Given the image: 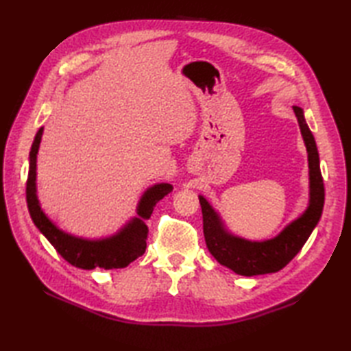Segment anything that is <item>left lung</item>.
<instances>
[{"label": "left lung", "mask_w": 351, "mask_h": 351, "mask_svg": "<svg viewBox=\"0 0 351 351\" xmlns=\"http://www.w3.org/2000/svg\"><path fill=\"white\" fill-rule=\"evenodd\" d=\"M306 146L309 166V202L299 217L289 221L280 232L263 241H252L230 232L220 214L204 196H199L204 215L206 247L221 265L241 276H258L282 270L308 241L318 225L324 206V184L319 171L315 138L304 121L303 110L293 107Z\"/></svg>", "instance_id": "8db88e82"}]
</instances>
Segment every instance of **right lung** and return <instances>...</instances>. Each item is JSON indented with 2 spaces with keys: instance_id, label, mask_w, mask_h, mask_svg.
I'll return each mask as SVG.
<instances>
[{
  "instance_id": "add662e5",
  "label": "right lung",
  "mask_w": 351,
  "mask_h": 351,
  "mask_svg": "<svg viewBox=\"0 0 351 351\" xmlns=\"http://www.w3.org/2000/svg\"><path fill=\"white\" fill-rule=\"evenodd\" d=\"M42 134L43 126L37 131L32 151H29V170L27 180V205L36 228L73 267L83 268V270H93V268L110 270V268H123L130 265L146 250L149 232L146 220L151 219L154 206L164 196H167L173 187L167 182H158L147 187L137 204V215L131 217L114 234L102 238H83L72 235L60 226H57L48 217V214L42 210L39 197H37L36 170Z\"/></svg>"
}]
</instances>
